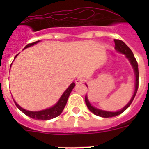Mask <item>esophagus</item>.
<instances>
[{"label":"esophagus","instance_id":"1","mask_svg":"<svg viewBox=\"0 0 149 149\" xmlns=\"http://www.w3.org/2000/svg\"><path fill=\"white\" fill-rule=\"evenodd\" d=\"M85 81V79H84V77H78L77 79H76V83L77 84H81V83H84Z\"/></svg>","mask_w":149,"mask_h":149}]
</instances>
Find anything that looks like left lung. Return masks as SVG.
Returning <instances> with one entry per match:
<instances>
[{"label":"left lung","mask_w":149,"mask_h":149,"mask_svg":"<svg viewBox=\"0 0 149 149\" xmlns=\"http://www.w3.org/2000/svg\"><path fill=\"white\" fill-rule=\"evenodd\" d=\"M114 43H115V49L118 52H120V53L125 55V56L128 58V60L130 61V63L132 64V67L134 69V74H135V90H134V95L132 96V99L128 102V104L126 105V106L124 107L123 109H121L120 111H116V112H111V111H102V110H100V109L96 108L94 107H93L90 104L88 99H87V97H85V102H86V104L88 109L90 111L93 113L95 115L100 116V117H102V118H112V117H115V116H118L119 114H120L121 113H123L125 110H127V107L131 105V104L133 101L134 97L136 95L137 91H138V87H139V65H138V63H137L136 59L134 58V54L132 52V51L129 49V47L127 46L125 42H123L121 40H118V39H114Z\"/></svg>","instance_id":"left-lung-1"}]
</instances>
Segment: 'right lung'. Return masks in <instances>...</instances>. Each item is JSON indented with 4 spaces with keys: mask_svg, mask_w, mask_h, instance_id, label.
I'll return each mask as SVG.
<instances>
[{
    "mask_svg": "<svg viewBox=\"0 0 149 149\" xmlns=\"http://www.w3.org/2000/svg\"><path fill=\"white\" fill-rule=\"evenodd\" d=\"M39 42V41H37V42H35L29 43L28 45L24 47V49L26 48H29L31 45H34L36 43ZM15 56V58H16ZM75 86V83H72L70 84V86L68 87L64 93H63V95L61 96L60 99L58 100V101L56 103V104H55L54 106H52L50 108L45 109V110H43V111H27L25 109H23L22 107L18 105V104L15 101V105L17 106V107L19 109L20 111H22L23 113L25 114V115L29 116L30 118H33V119H36V120H50V119H52V118H55L56 117H58V115H60L61 113L63 112V109L65 107V104L67 103V100L70 97V94L71 93V91H72V89L74 88Z\"/></svg>",
    "mask_w": 149,
    "mask_h": 149,
    "instance_id": "add662e5",
    "label": "right lung"
}]
</instances>
